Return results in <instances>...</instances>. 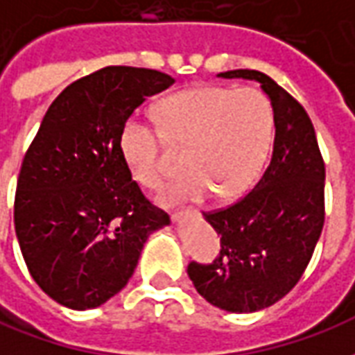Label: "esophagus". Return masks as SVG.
Here are the masks:
<instances>
[{"instance_id": "esophagus-1", "label": "esophagus", "mask_w": 355, "mask_h": 355, "mask_svg": "<svg viewBox=\"0 0 355 355\" xmlns=\"http://www.w3.org/2000/svg\"><path fill=\"white\" fill-rule=\"evenodd\" d=\"M180 216H182V213H180V215H173V220L177 223V220H180Z\"/></svg>"}]
</instances>
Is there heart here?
Masks as SVG:
<instances>
[{"instance_id": "b5f03b06", "label": "heart", "mask_w": 355, "mask_h": 355, "mask_svg": "<svg viewBox=\"0 0 355 355\" xmlns=\"http://www.w3.org/2000/svg\"><path fill=\"white\" fill-rule=\"evenodd\" d=\"M159 127L127 119L119 148L131 177L157 188L167 175L165 139L186 148L184 177L159 193L162 205L201 201L215 193L232 201L249 192L261 173L274 132V112L259 89L200 85L169 94L155 108Z\"/></svg>"}]
</instances>
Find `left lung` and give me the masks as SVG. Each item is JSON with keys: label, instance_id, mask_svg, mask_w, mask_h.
<instances>
[{"label": "left lung", "instance_id": "1", "mask_svg": "<svg viewBox=\"0 0 355 355\" xmlns=\"http://www.w3.org/2000/svg\"><path fill=\"white\" fill-rule=\"evenodd\" d=\"M218 78L261 83L274 112V152L243 200L203 215L220 236V254L190 262L188 277L209 304L251 313L275 304L304 274L325 220V165L306 110L272 78L257 70Z\"/></svg>", "mask_w": 355, "mask_h": 355}]
</instances>
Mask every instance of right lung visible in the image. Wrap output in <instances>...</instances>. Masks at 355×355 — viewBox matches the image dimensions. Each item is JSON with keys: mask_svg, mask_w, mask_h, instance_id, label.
I'll return each instance as SVG.
<instances>
[{"mask_svg": "<svg viewBox=\"0 0 355 355\" xmlns=\"http://www.w3.org/2000/svg\"><path fill=\"white\" fill-rule=\"evenodd\" d=\"M167 73L106 66L73 81L43 117L20 167L15 232L30 275L55 302L91 310L131 279L169 215L142 196L119 148L125 121Z\"/></svg>", "mask_w": 355, "mask_h": 355, "instance_id": "1", "label": "right lung"}]
</instances>
